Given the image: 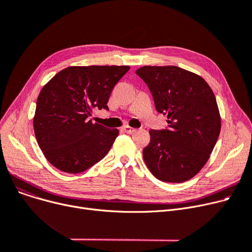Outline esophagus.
<instances>
[{
    "label": "esophagus",
    "instance_id": "1",
    "mask_svg": "<svg viewBox=\"0 0 252 252\" xmlns=\"http://www.w3.org/2000/svg\"><path fill=\"white\" fill-rule=\"evenodd\" d=\"M123 130L125 131V133H127V134H133L136 131V128L130 127L128 126H123Z\"/></svg>",
    "mask_w": 252,
    "mask_h": 252
}]
</instances>
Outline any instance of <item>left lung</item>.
<instances>
[{
  "mask_svg": "<svg viewBox=\"0 0 252 252\" xmlns=\"http://www.w3.org/2000/svg\"><path fill=\"white\" fill-rule=\"evenodd\" d=\"M136 73L148 85L167 129H151L143 158L162 182L182 183L205 165L220 131L215 94L204 79L178 66H143Z\"/></svg>",
  "mask_w": 252,
  "mask_h": 252,
  "instance_id": "8db88e82",
  "label": "left lung"
}]
</instances>
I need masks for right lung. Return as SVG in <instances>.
Here are the masks:
<instances>
[{"instance_id": "1", "label": "right lung", "mask_w": 252, "mask_h": 252, "mask_svg": "<svg viewBox=\"0 0 252 252\" xmlns=\"http://www.w3.org/2000/svg\"><path fill=\"white\" fill-rule=\"evenodd\" d=\"M129 69L123 65L69 66L53 76L36 100L33 129L47 160L68 174L83 173L108 153L119 134L88 117L108 110L114 86Z\"/></svg>"}]
</instances>
